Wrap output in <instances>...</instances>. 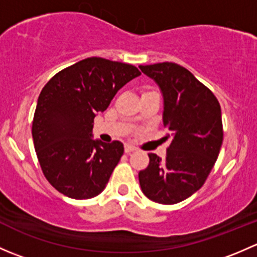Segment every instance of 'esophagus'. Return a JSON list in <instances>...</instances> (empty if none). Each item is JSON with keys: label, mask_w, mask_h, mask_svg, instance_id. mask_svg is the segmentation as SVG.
<instances>
[{"label": "esophagus", "mask_w": 257, "mask_h": 257, "mask_svg": "<svg viewBox=\"0 0 257 257\" xmlns=\"http://www.w3.org/2000/svg\"><path fill=\"white\" fill-rule=\"evenodd\" d=\"M134 150L137 149L134 147H132V145H125V148H124V152H125L126 154H131V153L134 152Z\"/></svg>", "instance_id": "obj_1"}]
</instances>
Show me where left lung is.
<instances>
[{
    "label": "left lung",
    "instance_id": "obj_1",
    "mask_svg": "<svg viewBox=\"0 0 257 257\" xmlns=\"http://www.w3.org/2000/svg\"><path fill=\"white\" fill-rule=\"evenodd\" d=\"M139 68L162 92L165 138H172L165 159L150 153L139 184L148 199L172 205L196 193L209 177L222 144L221 108L211 90L177 63Z\"/></svg>",
    "mask_w": 257,
    "mask_h": 257
}]
</instances>
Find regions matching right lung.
<instances>
[{
    "label": "right lung",
    "instance_id": "obj_1",
    "mask_svg": "<svg viewBox=\"0 0 257 257\" xmlns=\"http://www.w3.org/2000/svg\"><path fill=\"white\" fill-rule=\"evenodd\" d=\"M138 76L132 64L90 57L58 72L43 87L32 137L43 174L59 193L83 200L104 190L124 147L93 139V123Z\"/></svg>",
    "mask_w": 257,
    "mask_h": 257
}]
</instances>
